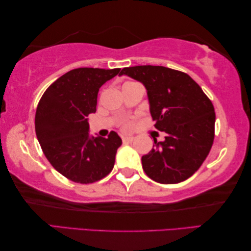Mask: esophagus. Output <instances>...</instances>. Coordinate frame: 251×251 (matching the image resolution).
<instances>
[{
  "instance_id": "34e87169",
  "label": "esophagus",
  "mask_w": 251,
  "mask_h": 251,
  "mask_svg": "<svg viewBox=\"0 0 251 251\" xmlns=\"http://www.w3.org/2000/svg\"><path fill=\"white\" fill-rule=\"evenodd\" d=\"M133 137H129V135H123L122 137V141L123 143H131L133 141Z\"/></svg>"
}]
</instances>
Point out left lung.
<instances>
[{
  "label": "left lung",
  "mask_w": 251,
  "mask_h": 251,
  "mask_svg": "<svg viewBox=\"0 0 251 251\" xmlns=\"http://www.w3.org/2000/svg\"><path fill=\"white\" fill-rule=\"evenodd\" d=\"M145 85L155 129L166 132L164 141L142 155V168L155 182L184 181L206 160L215 138L216 113L211 101L187 73L160 65L122 69Z\"/></svg>",
  "instance_id": "left-lung-1"
}]
</instances>
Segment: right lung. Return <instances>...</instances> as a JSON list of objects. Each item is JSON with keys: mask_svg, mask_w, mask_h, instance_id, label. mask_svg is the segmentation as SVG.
<instances>
[{"mask_svg": "<svg viewBox=\"0 0 251 251\" xmlns=\"http://www.w3.org/2000/svg\"><path fill=\"white\" fill-rule=\"evenodd\" d=\"M120 69L79 68L60 76L47 89L36 108L35 132L54 169L71 181L92 183L113 169L117 132L90 137L88 116L97 111L98 92Z\"/></svg>", "mask_w": 251, "mask_h": 251, "instance_id": "add662e5", "label": "right lung"}]
</instances>
